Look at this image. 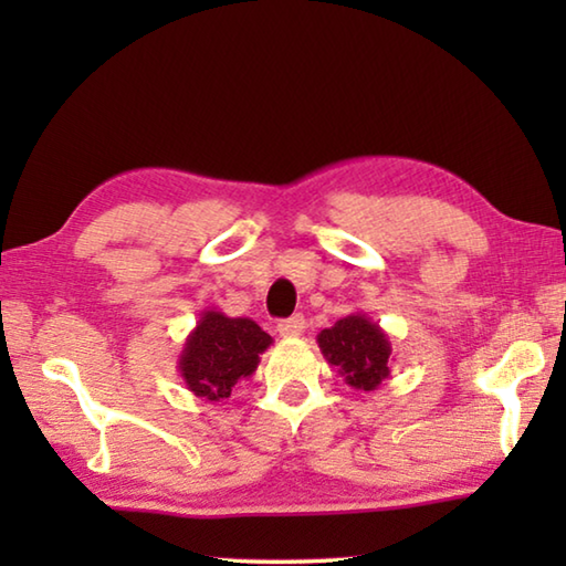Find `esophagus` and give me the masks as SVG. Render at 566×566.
Here are the masks:
<instances>
[{"label": "esophagus", "mask_w": 566, "mask_h": 566, "mask_svg": "<svg viewBox=\"0 0 566 566\" xmlns=\"http://www.w3.org/2000/svg\"><path fill=\"white\" fill-rule=\"evenodd\" d=\"M276 332H280L282 337H300V334L304 332V317L302 314H294V317H290V319H282L280 324H276Z\"/></svg>", "instance_id": "obj_1"}]
</instances>
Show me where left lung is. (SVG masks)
I'll return each instance as SVG.
<instances>
[{
  "instance_id": "1",
  "label": "left lung",
  "mask_w": 566,
  "mask_h": 566,
  "mask_svg": "<svg viewBox=\"0 0 566 566\" xmlns=\"http://www.w3.org/2000/svg\"><path fill=\"white\" fill-rule=\"evenodd\" d=\"M317 344L332 367L349 387L375 391L389 377L391 342L387 332L364 312L342 317L334 327L317 334Z\"/></svg>"
}]
</instances>
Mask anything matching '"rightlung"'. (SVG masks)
<instances>
[{
    "instance_id": "right-lung-1",
    "label": "right lung",
    "mask_w": 566,
    "mask_h": 566,
    "mask_svg": "<svg viewBox=\"0 0 566 566\" xmlns=\"http://www.w3.org/2000/svg\"><path fill=\"white\" fill-rule=\"evenodd\" d=\"M274 339L249 317H227L219 310L199 314L177 359L179 377L191 395L222 401L239 379H249Z\"/></svg>"
}]
</instances>
